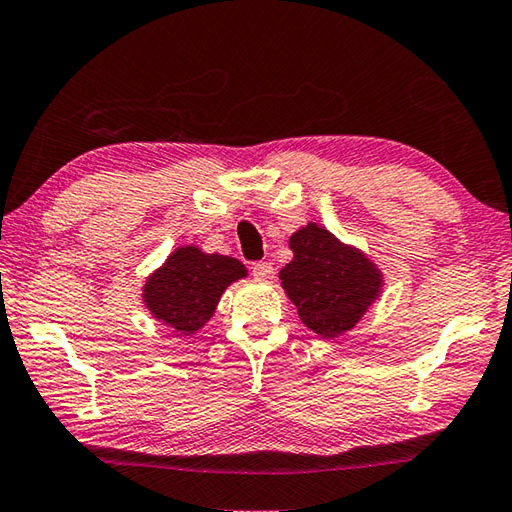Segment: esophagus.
I'll use <instances>...</instances> for the list:
<instances>
[{
    "instance_id": "esophagus-1",
    "label": "esophagus",
    "mask_w": 512,
    "mask_h": 512,
    "mask_svg": "<svg viewBox=\"0 0 512 512\" xmlns=\"http://www.w3.org/2000/svg\"><path fill=\"white\" fill-rule=\"evenodd\" d=\"M252 274L256 276V278H269L274 274V267H272V263H267V260H258V263H254L252 265Z\"/></svg>"
}]
</instances>
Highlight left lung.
Returning a JSON list of instances; mask_svg holds the SVG:
<instances>
[{"instance_id":"1","label":"left lung","mask_w":512,"mask_h":512,"mask_svg":"<svg viewBox=\"0 0 512 512\" xmlns=\"http://www.w3.org/2000/svg\"><path fill=\"white\" fill-rule=\"evenodd\" d=\"M289 249L294 258L278 278L301 321L323 339L350 332L381 294L379 269L316 223L294 231Z\"/></svg>"}]
</instances>
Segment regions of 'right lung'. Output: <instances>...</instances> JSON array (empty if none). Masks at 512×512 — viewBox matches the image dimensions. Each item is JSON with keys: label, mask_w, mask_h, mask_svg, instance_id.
Here are the masks:
<instances>
[{"label": "right lung", "mask_w": 512, "mask_h": 512, "mask_svg": "<svg viewBox=\"0 0 512 512\" xmlns=\"http://www.w3.org/2000/svg\"><path fill=\"white\" fill-rule=\"evenodd\" d=\"M243 276L247 269L240 260L185 245L147 278L142 301L160 323L189 336L214 316L225 289Z\"/></svg>", "instance_id": "right-lung-1"}]
</instances>
